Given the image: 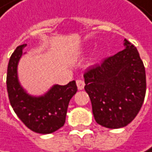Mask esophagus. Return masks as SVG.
<instances>
[{
  "instance_id": "1",
  "label": "esophagus",
  "mask_w": 152,
  "mask_h": 152,
  "mask_svg": "<svg viewBox=\"0 0 152 152\" xmlns=\"http://www.w3.org/2000/svg\"><path fill=\"white\" fill-rule=\"evenodd\" d=\"M77 86L79 90H82L85 87V82L81 79H78V80H77Z\"/></svg>"
}]
</instances>
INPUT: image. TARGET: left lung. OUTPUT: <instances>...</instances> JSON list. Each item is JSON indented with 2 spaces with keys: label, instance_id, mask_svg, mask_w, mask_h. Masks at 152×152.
Returning a JSON list of instances; mask_svg holds the SVG:
<instances>
[{
  "label": "left lung",
  "instance_id": "8db88e82",
  "mask_svg": "<svg viewBox=\"0 0 152 152\" xmlns=\"http://www.w3.org/2000/svg\"><path fill=\"white\" fill-rule=\"evenodd\" d=\"M125 48L85 73V90L96 123L106 128L128 125L142 106L146 74L137 48L126 39Z\"/></svg>",
  "mask_w": 152,
  "mask_h": 152
}]
</instances>
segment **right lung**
Here are the masks:
<instances>
[{"mask_svg":"<svg viewBox=\"0 0 152 152\" xmlns=\"http://www.w3.org/2000/svg\"><path fill=\"white\" fill-rule=\"evenodd\" d=\"M26 46L17 47L8 64L6 84L9 100L15 113L28 129L42 134L52 133L64 125L69 101L77 93V86L75 81H71L66 86L54 85L40 96L28 94L19 82L17 71Z\"/></svg>","mask_w":152,"mask_h":152,"instance_id":"add662e5","label":"right lung"}]
</instances>
